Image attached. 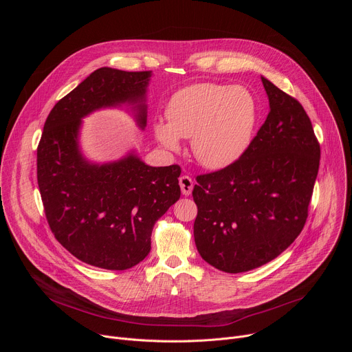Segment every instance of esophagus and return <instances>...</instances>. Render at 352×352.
I'll use <instances>...</instances> for the list:
<instances>
[{
    "label": "esophagus",
    "mask_w": 352,
    "mask_h": 352,
    "mask_svg": "<svg viewBox=\"0 0 352 352\" xmlns=\"http://www.w3.org/2000/svg\"><path fill=\"white\" fill-rule=\"evenodd\" d=\"M179 186H181V190H182V195L185 196H189L192 193V189H193V181L190 177L188 175H182L179 178Z\"/></svg>",
    "instance_id": "34e87169"
}]
</instances>
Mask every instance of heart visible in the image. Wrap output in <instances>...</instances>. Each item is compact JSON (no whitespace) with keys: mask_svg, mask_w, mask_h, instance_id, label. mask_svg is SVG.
Wrapping results in <instances>:
<instances>
[{"mask_svg":"<svg viewBox=\"0 0 352 352\" xmlns=\"http://www.w3.org/2000/svg\"><path fill=\"white\" fill-rule=\"evenodd\" d=\"M167 121L153 122L157 142L167 150H178L181 138H190L196 160L210 170H221L246 152L252 142L258 106L242 86L196 83L178 90L168 102Z\"/></svg>","mask_w":352,"mask_h":352,"instance_id":"heart-1","label":"heart"}]
</instances>
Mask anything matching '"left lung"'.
Returning a JSON list of instances; mask_svg holds the SVG:
<instances>
[{"instance_id":"obj_1","label":"left lung","mask_w":352,"mask_h":352,"mask_svg":"<svg viewBox=\"0 0 352 352\" xmlns=\"http://www.w3.org/2000/svg\"><path fill=\"white\" fill-rule=\"evenodd\" d=\"M269 116L234 164L196 177L193 235L205 262L242 273L277 258L302 231L320 146L296 100L265 76Z\"/></svg>"}]
</instances>
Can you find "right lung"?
<instances>
[{
	"mask_svg": "<svg viewBox=\"0 0 352 352\" xmlns=\"http://www.w3.org/2000/svg\"><path fill=\"white\" fill-rule=\"evenodd\" d=\"M152 71L98 68L48 114L37 147V182L50 228L76 259L126 270L152 248L155 223L181 196L178 166H147L132 148L118 160H89L80 147L83 118L122 109L144 129Z\"/></svg>",
	"mask_w": 352,
	"mask_h": 352,
	"instance_id": "obj_1",
	"label": "right lung"
}]
</instances>
